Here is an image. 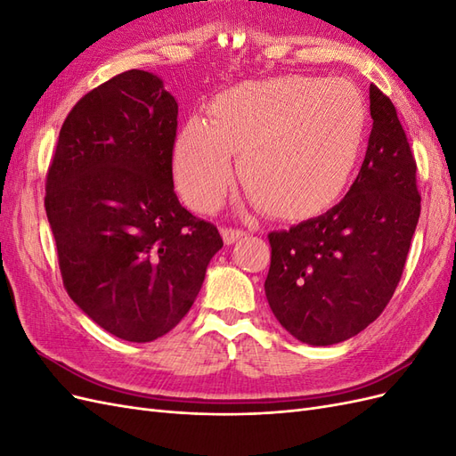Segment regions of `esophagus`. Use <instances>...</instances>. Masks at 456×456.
<instances>
[{
    "mask_svg": "<svg viewBox=\"0 0 456 456\" xmlns=\"http://www.w3.org/2000/svg\"><path fill=\"white\" fill-rule=\"evenodd\" d=\"M243 236H245V232H243L241 228H224V230H223V238H224V241H226L228 245L236 243V241L241 240Z\"/></svg>",
    "mask_w": 456,
    "mask_h": 456,
    "instance_id": "34e87169",
    "label": "esophagus"
}]
</instances>
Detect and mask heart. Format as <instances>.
<instances>
[{"label": "heart", "instance_id": "heart-1", "mask_svg": "<svg viewBox=\"0 0 456 456\" xmlns=\"http://www.w3.org/2000/svg\"><path fill=\"white\" fill-rule=\"evenodd\" d=\"M211 123L191 119L176 136L175 181L201 211L223 201L238 175L262 209L302 218L325 209L346 186L360 156L367 104L350 81L275 77L218 94Z\"/></svg>", "mask_w": 456, "mask_h": 456}]
</instances>
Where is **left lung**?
I'll list each match as a JSON object with an SVG mask.
<instances>
[{
  "label": "left lung",
  "mask_w": 456,
  "mask_h": 456,
  "mask_svg": "<svg viewBox=\"0 0 456 456\" xmlns=\"http://www.w3.org/2000/svg\"><path fill=\"white\" fill-rule=\"evenodd\" d=\"M372 129L350 191L325 215L270 232L268 305L300 342L355 337L388 306L420 216L417 161L392 101L369 87Z\"/></svg>",
  "instance_id": "8db88e82"
}]
</instances>
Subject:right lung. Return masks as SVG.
I'll use <instances>...</instances> for the list:
<instances>
[{"mask_svg": "<svg viewBox=\"0 0 456 456\" xmlns=\"http://www.w3.org/2000/svg\"><path fill=\"white\" fill-rule=\"evenodd\" d=\"M176 118L158 76L118 74L74 104L47 169L66 293L129 342L156 340L183 320L223 247L216 226L175 194Z\"/></svg>", "mask_w": 456, "mask_h": 456, "instance_id": "right-lung-1", "label": "right lung"}]
</instances>
